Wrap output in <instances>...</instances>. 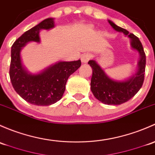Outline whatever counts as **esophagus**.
Returning a JSON list of instances; mask_svg holds the SVG:
<instances>
[{"instance_id":"1","label":"esophagus","mask_w":155,"mask_h":155,"mask_svg":"<svg viewBox=\"0 0 155 155\" xmlns=\"http://www.w3.org/2000/svg\"><path fill=\"white\" fill-rule=\"evenodd\" d=\"M90 58H91V54L89 53H85L82 54V56H81V61H82V63H87V62L90 60Z\"/></svg>"}]
</instances>
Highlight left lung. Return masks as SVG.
Segmentation results:
<instances>
[{"label":"left lung","instance_id":"left-lung-1","mask_svg":"<svg viewBox=\"0 0 155 155\" xmlns=\"http://www.w3.org/2000/svg\"><path fill=\"white\" fill-rule=\"evenodd\" d=\"M108 22L115 30L124 33L130 39L131 48L140 54L136 74L124 81H116L107 75L95 60H91L88 62L92 68L90 85L94 96L105 104L119 105L133 98L143 86L146 69V54L139 38L117 26L112 21L108 20Z\"/></svg>","mask_w":155,"mask_h":155}]
</instances>
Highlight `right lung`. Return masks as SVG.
Returning a JSON list of instances; mask_svg holds the SVG:
<instances>
[{"instance_id":"right-lung-1","label":"right lung","mask_w":155,"mask_h":155,"mask_svg":"<svg viewBox=\"0 0 155 155\" xmlns=\"http://www.w3.org/2000/svg\"><path fill=\"white\" fill-rule=\"evenodd\" d=\"M54 18L43 20L21 35L11 48L9 77L15 92L23 99L37 106H48L61 99L68 77L81 65L77 61H60L45 68L41 72L32 74L21 63V51L28 42H40L41 30L54 28Z\"/></svg>"}]
</instances>
